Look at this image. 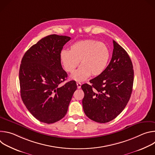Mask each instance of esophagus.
<instances>
[{
	"label": "esophagus",
	"instance_id": "1",
	"mask_svg": "<svg viewBox=\"0 0 155 155\" xmlns=\"http://www.w3.org/2000/svg\"><path fill=\"white\" fill-rule=\"evenodd\" d=\"M77 87L78 88V89H80V88L81 87V83H80V82H77Z\"/></svg>",
	"mask_w": 155,
	"mask_h": 155
}]
</instances>
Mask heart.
I'll return each mask as SVG.
<instances>
[{
	"label": "heart",
	"mask_w": 155,
	"mask_h": 155,
	"mask_svg": "<svg viewBox=\"0 0 155 155\" xmlns=\"http://www.w3.org/2000/svg\"><path fill=\"white\" fill-rule=\"evenodd\" d=\"M110 58V52L106 44L94 40L77 41L69 51L62 50L60 61L65 72H74L80 62V67L71 76V79L82 81L91 75L97 77L106 70Z\"/></svg>",
	"instance_id": "heart-1"
}]
</instances>
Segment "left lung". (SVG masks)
<instances>
[{"label":"left lung","instance_id":"left-lung-1","mask_svg":"<svg viewBox=\"0 0 155 155\" xmlns=\"http://www.w3.org/2000/svg\"><path fill=\"white\" fill-rule=\"evenodd\" d=\"M112 57L105 71L81 85L85 115L93 121L105 123L115 119L126 106L132 93L134 70L125 50L113 40Z\"/></svg>","mask_w":155,"mask_h":155}]
</instances>
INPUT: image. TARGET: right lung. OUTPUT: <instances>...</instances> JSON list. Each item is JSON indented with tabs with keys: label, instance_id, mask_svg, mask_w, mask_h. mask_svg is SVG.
<instances>
[{
	"label": "right lung",
	"instance_id": "1",
	"mask_svg": "<svg viewBox=\"0 0 155 155\" xmlns=\"http://www.w3.org/2000/svg\"><path fill=\"white\" fill-rule=\"evenodd\" d=\"M70 37L50 35L40 40L25 54L19 78L21 99L29 112L47 124L61 120L77 88L74 80L59 86L68 77L60 53Z\"/></svg>",
	"mask_w": 155,
	"mask_h": 155
}]
</instances>
